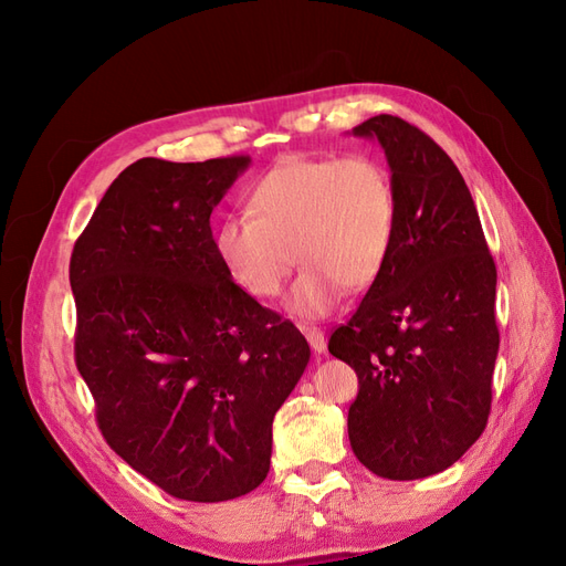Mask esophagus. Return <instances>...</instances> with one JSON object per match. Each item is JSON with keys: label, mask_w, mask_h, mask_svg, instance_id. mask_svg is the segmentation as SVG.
Wrapping results in <instances>:
<instances>
[{"label": "esophagus", "mask_w": 566, "mask_h": 566, "mask_svg": "<svg viewBox=\"0 0 566 566\" xmlns=\"http://www.w3.org/2000/svg\"><path fill=\"white\" fill-rule=\"evenodd\" d=\"M303 334H305V338H308V344H311V348L315 353H325L327 338H325V334H322V329H317V327H303Z\"/></svg>", "instance_id": "34e87169"}]
</instances>
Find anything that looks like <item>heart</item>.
I'll list each match as a JSON object with an SVG mask.
<instances>
[{
	"instance_id": "heart-1",
	"label": "heart",
	"mask_w": 566,
	"mask_h": 566,
	"mask_svg": "<svg viewBox=\"0 0 566 566\" xmlns=\"http://www.w3.org/2000/svg\"><path fill=\"white\" fill-rule=\"evenodd\" d=\"M398 199L389 170L369 156H289L251 187L249 216L224 218L213 247L230 277L258 301L274 298L303 265L286 308L329 315L346 289L360 292L389 263Z\"/></svg>"
}]
</instances>
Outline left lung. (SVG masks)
<instances>
[{
    "label": "left lung",
    "mask_w": 566,
    "mask_h": 566,
    "mask_svg": "<svg viewBox=\"0 0 566 566\" xmlns=\"http://www.w3.org/2000/svg\"><path fill=\"white\" fill-rule=\"evenodd\" d=\"M355 137L377 139L398 199L389 263L329 353L358 375L348 439L369 472L391 481L439 474L486 429L500 334L495 263L470 189L419 127L375 116Z\"/></svg>",
    "instance_id": "1"
}]
</instances>
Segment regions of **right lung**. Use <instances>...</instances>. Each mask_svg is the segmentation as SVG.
Wrapping results in <instances>:
<instances>
[{"label":"right lung","instance_id":"right-lung-1","mask_svg":"<svg viewBox=\"0 0 566 566\" xmlns=\"http://www.w3.org/2000/svg\"><path fill=\"white\" fill-rule=\"evenodd\" d=\"M249 156L127 166L75 241V365L106 443L166 493L222 503L270 472L272 419L311 360L232 282L211 213Z\"/></svg>","mask_w":566,"mask_h":566}]
</instances>
